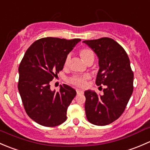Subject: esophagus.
Wrapping results in <instances>:
<instances>
[{
  "mask_svg": "<svg viewBox=\"0 0 150 150\" xmlns=\"http://www.w3.org/2000/svg\"><path fill=\"white\" fill-rule=\"evenodd\" d=\"M76 91L78 94H83V91L81 90V89H77Z\"/></svg>",
  "mask_w": 150,
  "mask_h": 150,
  "instance_id": "obj_1",
  "label": "esophagus"
}]
</instances>
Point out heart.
I'll list each match as a JSON object with an SVG mask.
<instances>
[{
  "label": "heart",
  "instance_id": "heart-1",
  "mask_svg": "<svg viewBox=\"0 0 150 150\" xmlns=\"http://www.w3.org/2000/svg\"><path fill=\"white\" fill-rule=\"evenodd\" d=\"M79 54L81 56V59L84 62L87 63L89 61H93L94 59V54L93 51L88 48H83L80 50ZM69 59H70V56L68 55L66 57L65 61H64V65L67 66L69 64ZM88 78V76H81V75H75L69 79V82L70 83L78 86V87L83 88L86 85V81Z\"/></svg>",
  "mask_w": 150,
  "mask_h": 150
}]
</instances>
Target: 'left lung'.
Wrapping results in <instances>:
<instances>
[{
    "label": "left lung",
    "instance_id": "1",
    "mask_svg": "<svg viewBox=\"0 0 150 150\" xmlns=\"http://www.w3.org/2000/svg\"><path fill=\"white\" fill-rule=\"evenodd\" d=\"M99 59V69L96 83L104 85L102 95L85 91V110L91 123L106 125L120 117L134 90V73L123 48L109 38L84 40Z\"/></svg>",
    "mask_w": 150,
    "mask_h": 150
}]
</instances>
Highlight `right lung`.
<instances>
[{
  "label": "right lung",
  "instance_id": "obj_1",
  "mask_svg": "<svg viewBox=\"0 0 150 150\" xmlns=\"http://www.w3.org/2000/svg\"><path fill=\"white\" fill-rule=\"evenodd\" d=\"M80 41L44 38L34 42L24 55L19 67L18 89L27 114L40 125L54 127L67 120V110L76 91L63 84L56 92L51 90L49 83Z\"/></svg>",
  "mask_w": 150,
  "mask_h": 150
}]
</instances>
